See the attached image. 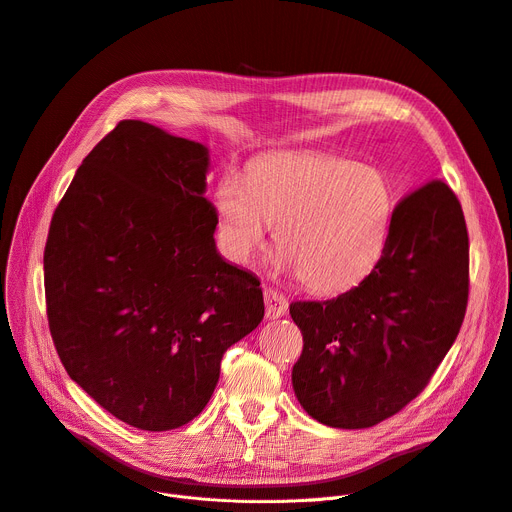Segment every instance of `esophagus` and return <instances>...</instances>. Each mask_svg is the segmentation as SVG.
<instances>
[{"label": "esophagus", "mask_w": 512, "mask_h": 512, "mask_svg": "<svg viewBox=\"0 0 512 512\" xmlns=\"http://www.w3.org/2000/svg\"><path fill=\"white\" fill-rule=\"evenodd\" d=\"M263 296H265V316L269 320H277V318L285 316V312H287V298L281 294V291L267 287Z\"/></svg>", "instance_id": "obj_1"}]
</instances>
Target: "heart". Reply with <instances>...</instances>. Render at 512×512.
Here are the masks:
<instances>
[{"mask_svg":"<svg viewBox=\"0 0 512 512\" xmlns=\"http://www.w3.org/2000/svg\"><path fill=\"white\" fill-rule=\"evenodd\" d=\"M214 210L227 253L249 263L277 225L279 265L320 294H340L381 263L395 190L379 168L324 154H279L255 162L245 180L229 172Z\"/></svg>","mask_w":512,"mask_h":512,"instance_id":"heart-1","label":"heart"}]
</instances>
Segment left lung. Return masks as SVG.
<instances>
[{
	"mask_svg": "<svg viewBox=\"0 0 512 512\" xmlns=\"http://www.w3.org/2000/svg\"><path fill=\"white\" fill-rule=\"evenodd\" d=\"M468 283L462 206L431 180L395 206L387 251L369 277L338 298L289 306L304 336L291 371L300 405L340 429L401 411L452 348Z\"/></svg>",
	"mask_w": 512,
	"mask_h": 512,
	"instance_id": "1",
	"label": "left lung"
}]
</instances>
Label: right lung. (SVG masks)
Returning a JSON list of instances; mask_svg holds the SVG:
<instances>
[{"instance_id": "obj_1", "label": "right lung", "mask_w": 512, "mask_h": 512, "mask_svg": "<svg viewBox=\"0 0 512 512\" xmlns=\"http://www.w3.org/2000/svg\"><path fill=\"white\" fill-rule=\"evenodd\" d=\"M208 148L125 119L83 160L44 249L68 377L145 431L192 421L229 346L263 320L259 279L216 251Z\"/></svg>"}]
</instances>
